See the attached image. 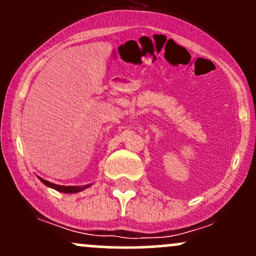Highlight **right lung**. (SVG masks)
<instances>
[{"label": "right lung", "instance_id": "obj_1", "mask_svg": "<svg viewBox=\"0 0 256 256\" xmlns=\"http://www.w3.org/2000/svg\"><path fill=\"white\" fill-rule=\"evenodd\" d=\"M40 178V180L42 182L44 185H46V186L52 188V189L56 190V192H64V194H76V192H83V190L86 189V188L91 186V184H88V185H83V186H80V185H74V186H64V185H58V184H54V183H50V182L46 180V179Z\"/></svg>", "mask_w": 256, "mask_h": 256}]
</instances>
